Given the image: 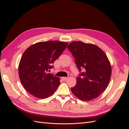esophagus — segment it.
<instances>
[{"mask_svg":"<svg viewBox=\"0 0 129 129\" xmlns=\"http://www.w3.org/2000/svg\"><path fill=\"white\" fill-rule=\"evenodd\" d=\"M62 80L63 81H66L67 80V77H62Z\"/></svg>","mask_w":129,"mask_h":129,"instance_id":"obj_1","label":"esophagus"}]
</instances>
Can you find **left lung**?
<instances>
[{"mask_svg":"<svg viewBox=\"0 0 129 129\" xmlns=\"http://www.w3.org/2000/svg\"><path fill=\"white\" fill-rule=\"evenodd\" d=\"M75 58L80 72L76 84L71 88L73 94L82 101L96 99L108 86L111 67L106 54L98 46L74 41L67 47ZM83 68L84 72H81Z\"/></svg>","mask_w":129,"mask_h":129,"instance_id":"1","label":"left lung"}]
</instances>
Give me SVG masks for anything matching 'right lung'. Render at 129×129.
I'll use <instances>...</instances> for the list:
<instances>
[{
    "instance_id": "add662e5",
    "label": "right lung",
    "mask_w": 129,
    "mask_h": 129,
    "mask_svg": "<svg viewBox=\"0 0 129 129\" xmlns=\"http://www.w3.org/2000/svg\"><path fill=\"white\" fill-rule=\"evenodd\" d=\"M68 44L57 41L39 42L25 50L19 62V75L23 86L31 95L44 99L56 91L60 78L47 72L53 68L52 64Z\"/></svg>"
}]
</instances>
